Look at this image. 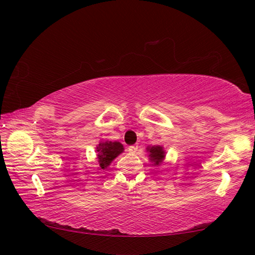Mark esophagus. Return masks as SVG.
<instances>
[{"mask_svg":"<svg viewBox=\"0 0 255 255\" xmlns=\"http://www.w3.org/2000/svg\"><path fill=\"white\" fill-rule=\"evenodd\" d=\"M138 149V146L137 145H132V146H129L128 147V152L131 153V154H135Z\"/></svg>","mask_w":255,"mask_h":255,"instance_id":"obj_1","label":"esophagus"}]
</instances>
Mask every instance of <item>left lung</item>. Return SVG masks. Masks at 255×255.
<instances>
[{
  "label": "left lung",
  "mask_w": 255,
  "mask_h": 255,
  "mask_svg": "<svg viewBox=\"0 0 255 255\" xmlns=\"http://www.w3.org/2000/svg\"><path fill=\"white\" fill-rule=\"evenodd\" d=\"M146 152L148 153V157L150 163H153L154 166H158L163 163L164 158H165V149L163 146L156 145V146H147L146 147Z\"/></svg>",
  "instance_id": "1"
}]
</instances>
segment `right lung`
Returning a JSON list of instances; mask_svg holds the SVG:
<instances>
[{"label":"right lung","mask_w":255,"mask_h":255,"mask_svg":"<svg viewBox=\"0 0 255 255\" xmlns=\"http://www.w3.org/2000/svg\"><path fill=\"white\" fill-rule=\"evenodd\" d=\"M124 145L119 141L100 140L96 148L99 170L107 169L112 161L124 152Z\"/></svg>","instance_id":"add662e5"}]
</instances>
